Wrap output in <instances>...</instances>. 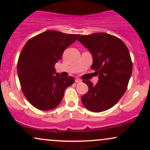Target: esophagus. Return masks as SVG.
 <instances>
[{"instance_id":"esophagus-1","label":"esophagus","mask_w":150,"mask_h":150,"mask_svg":"<svg viewBox=\"0 0 150 150\" xmlns=\"http://www.w3.org/2000/svg\"><path fill=\"white\" fill-rule=\"evenodd\" d=\"M75 82H76V83L81 82V80H80V79H75Z\"/></svg>"}]
</instances>
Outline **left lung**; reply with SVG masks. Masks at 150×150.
<instances>
[{
	"mask_svg": "<svg viewBox=\"0 0 150 150\" xmlns=\"http://www.w3.org/2000/svg\"><path fill=\"white\" fill-rule=\"evenodd\" d=\"M89 50L91 66L99 80L95 85L83 80L88 92L81 97L84 106L92 112H101L117 104L126 91L132 64L128 48L119 38L106 33L81 35L77 39Z\"/></svg>",
	"mask_w": 150,
	"mask_h": 150,
	"instance_id": "1",
	"label": "left lung"
}]
</instances>
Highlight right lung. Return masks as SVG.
<instances>
[{
    "instance_id": "obj_1",
    "label": "right lung",
    "mask_w": 150,
    "mask_h": 150,
    "mask_svg": "<svg viewBox=\"0 0 150 150\" xmlns=\"http://www.w3.org/2000/svg\"><path fill=\"white\" fill-rule=\"evenodd\" d=\"M79 36L49 30L24 46L18 62V77L25 97L35 108L42 111L55 108L67 87L74 83L73 77H61L54 66Z\"/></svg>"
}]
</instances>
